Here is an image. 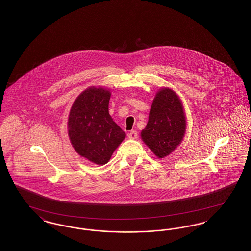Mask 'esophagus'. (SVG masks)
Masks as SVG:
<instances>
[{
    "label": "esophagus",
    "mask_w": 251,
    "mask_h": 251,
    "mask_svg": "<svg viewBox=\"0 0 251 251\" xmlns=\"http://www.w3.org/2000/svg\"><path fill=\"white\" fill-rule=\"evenodd\" d=\"M128 135H129V138H130V139H136V138L138 137V133H137V131H134V130H133V131H130Z\"/></svg>",
    "instance_id": "34e87169"
}]
</instances>
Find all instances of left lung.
I'll return each instance as SVG.
<instances>
[{
    "label": "left lung",
    "instance_id": "8db88e82",
    "mask_svg": "<svg viewBox=\"0 0 251 251\" xmlns=\"http://www.w3.org/2000/svg\"><path fill=\"white\" fill-rule=\"evenodd\" d=\"M185 132V118L179 97L169 88L156 94L149 121L141 131L146 145L157 157L170 154L179 145Z\"/></svg>",
    "mask_w": 251,
    "mask_h": 251
}]
</instances>
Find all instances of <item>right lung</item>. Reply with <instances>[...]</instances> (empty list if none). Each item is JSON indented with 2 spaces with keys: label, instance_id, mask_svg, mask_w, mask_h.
I'll use <instances>...</instances> for the list:
<instances>
[{
  "label": "right lung",
  "instance_id": "1",
  "mask_svg": "<svg viewBox=\"0 0 251 251\" xmlns=\"http://www.w3.org/2000/svg\"><path fill=\"white\" fill-rule=\"evenodd\" d=\"M111 93L90 87L75 100L69 117V135L75 151L97 165H105L126 134L109 115Z\"/></svg>",
  "mask_w": 251,
  "mask_h": 251
}]
</instances>
